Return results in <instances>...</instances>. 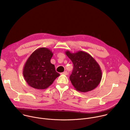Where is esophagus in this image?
Wrapping results in <instances>:
<instances>
[{"instance_id": "1", "label": "esophagus", "mask_w": 130, "mask_h": 130, "mask_svg": "<svg viewBox=\"0 0 130 130\" xmlns=\"http://www.w3.org/2000/svg\"><path fill=\"white\" fill-rule=\"evenodd\" d=\"M61 74H64V75H67V74H68V72H67V71H64L63 72L61 73Z\"/></svg>"}]
</instances>
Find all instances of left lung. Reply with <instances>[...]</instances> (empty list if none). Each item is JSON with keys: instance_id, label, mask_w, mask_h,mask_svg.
Masks as SVG:
<instances>
[{"instance_id": "1", "label": "left lung", "mask_w": 130, "mask_h": 130, "mask_svg": "<svg viewBox=\"0 0 130 130\" xmlns=\"http://www.w3.org/2000/svg\"><path fill=\"white\" fill-rule=\"evenodd\" d=\"M66 54L73 64L70 79L76 90L85 93L95 89L102 77L101 68L95 60L82 51L73 54L67 51Z\"/></svg>"}]
</instances>
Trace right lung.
Returning a JSON list of instances; mask_svg holds the SVG:
<instances>
[{"mask_svg":"<svg viewBox=\"0 0 130 130\" xmlns=\"http://www.w3.org/2000/svg\"><path fill=\"white\" fill-rule=\"evenodd\" d=\"M53 53L47 48H39L29 56L24 65L23 75L27 83L37 89L48 87L60 74L51 63Z\"/></svg>","mask_w":130,"mask_h":130,"instance_id":"right-lung-1","label":"right lung"}]
</instances>
